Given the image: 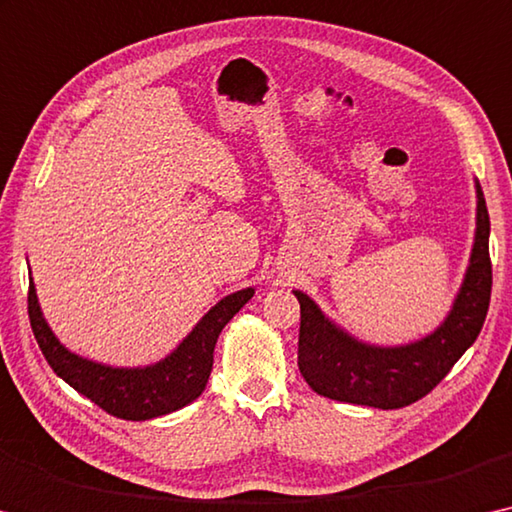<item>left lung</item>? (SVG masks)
<instances>
[{
    "label": "left lung",
    "mask_w": 512,
    "mask_h": 512,
    "mask_svg": "<svg viewBox=\"0 0 512 512\" xmlns=\"http://www.w3.org/2000/svg\"><path fill=\"white\" fill-rule=\"evenodd\" d=\"M293 293L302 316L297 366L313 391L377 410H398L416 403L474 345L490 306V215L481 185L476 180V233L465 279L446 318L419 341L405 345L359 341L325 316L309 295L302 290Z\"/></svg>",
    "instance_id": "obj_1"
}]
</instances>
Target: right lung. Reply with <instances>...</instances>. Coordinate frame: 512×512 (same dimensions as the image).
<instances>
[{
    "label": "right lung",
    "mask_w": 512,
    "mask_h": 512,
    "mask_svg": "<svg viewBox=\"0 0 512 512\" xmlns=\"http://www.w3.org/2000/svg\"><path fill=\"white\" fill-rule=\"evenodd\" d=\"M251 297L254 288L226 295L196 322L174 352L155 364L135 368L98 364L70 352L47 325L31 277L27 302L31 329L52 371L107 414L125 421H146L176 412L201 396L212 371V352L219 334Z\"/></svg>",
    "instance_id": "1"
}]
</instances>
